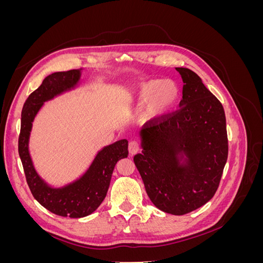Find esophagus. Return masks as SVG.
<instances>
[{
    "mask_svg": "<svg viewBox=\"0 0 263 263\" xmlns=\"http://www.w3.org/2000/svg\"><path fill=\"white\" fill-rule=\"evenodd\" d=\"M128 150H129V154H130L132 156L136 155V154L138 153V151L140 150V146H139V144H138V141H135V140L130 141L129 145H128Z\"/></svg>",
    "mask_w": 263,
    "mask_h": 263,
    "instance_id": "esophagus-1",
    "label": "esophagus"
}]
</instances>
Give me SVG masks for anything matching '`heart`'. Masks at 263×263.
I'll use <instances>...</instances> for the list:
<instances>
[{"instance_id":"b5f03b06","label":"heart","mask_w":263,"mask_h":263,"mask_svg":"<svg viewBox=\"0 0 263 263\" xmlns=\"http://www.w3.org/2000/svg\"><path fill=\"white\" fill-rule=\"evenodd\" d=\"M177 97V87L170 81L150 80L142 82L136 91L137 105L147 104L145 115L148 119H159L165 115L174 105Z\"/></svg>"}]
</instances>
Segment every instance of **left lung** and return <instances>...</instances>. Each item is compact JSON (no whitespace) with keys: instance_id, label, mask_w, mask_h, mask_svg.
<instances>
[{"instance_id":"8db88e82","label":"left lung","mask_w":263,"mask_h":263,"mask_svg":"<svg viewBox=\"0 0 263 263\" xmlns=\"http://www.w3.org/2000/svg\"><path fill=\"white\" fill-rule=\"evenodd\" d=\"M176 69L184 83L180 108L144 125L134 162L156 208L184 215L216 193L228 139L221 103L192 70Z\"/></svg>"}]
</instances>
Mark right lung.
<instances>
[{
    "mask_svg": "<svg viewBox=\"0 0 263 263\" xmlns=\"http://www.w3.org/2000/svg\"><path fill=\"white\" fill-rule=\"evenodd\" d=\"M80 77L81 69L54 72L46 77L42 85L24 103L18 137V154L35 200L51 213L71 218L87 216L99 208L106 196L115 164L128 156V141L122 139L99 151L83 176L66 186L51 187L38 176L28 151L34 118L45 102L73 89Z\"/></svg>",
    "mask_w": 263,
    "mask_h": 263,
    "instance_id": "obj_1",
    "label": "right lung"
}]
</instances>
